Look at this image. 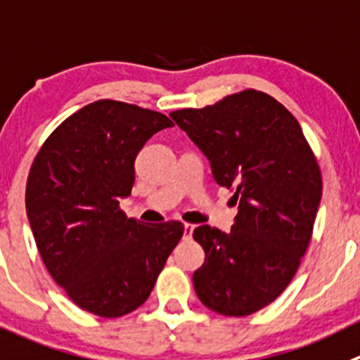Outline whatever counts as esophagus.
<instances>
[{
	"instance_id": "1",
	"label": "esophagus",
	"mask_w": 360,
	"mask_h": 360,
	"mask_svg": "<svg viewBox=\"0 0 360 360\" xmlns=\"http://www.w3.org/2000/svg\"><path fill=\"white\" fill-rule=\"evenodd\" d=\"M193 230H195L193 225H190V223H184V239H191V236H193Z\"/></svg>"
}]
</instances>
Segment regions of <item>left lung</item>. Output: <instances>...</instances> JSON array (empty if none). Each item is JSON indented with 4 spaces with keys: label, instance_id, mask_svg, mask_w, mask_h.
<instances>
[{
    "label": "left lung",
    "instance_id": "obj_1",
    "mask_svg": "<svg viewBox=\"0 0 360 360\" xmlns=\"http://www.w3.org/2000/svg\"><path fill=\"white\" fill-rule=\"evenodd\" d=\"M170 117L239 204L229 233L209 225L193 230L205 251L195 292L219 315L248 316L280 297L308 250L322 198L315 153L287 107L257 89Z\"/></svg>",
    "mask_w": 360,
    "mask_h": 360
}]
</instances>
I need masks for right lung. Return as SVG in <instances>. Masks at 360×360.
Instances as JSON below:
<instances>
[{
    "instance_id": "1",
    "label": "right lung",
    "mask_w": 360,
    "mask_h": 360,
    "mask_svg": "<svg viewBox=\"0 0 360 360\" xmlns=\"http://www.w3.org/2000/svg\"><path fill=\"white\" fill-rule=\"evenodd\" d=\"M174 127L165 114L98 100L66 117L41 144L26 183V212L52 280L84 311L117 319L148 301L181 221L127 218L134 163L146 142Z\"/></svg>"
}]
</instances>
